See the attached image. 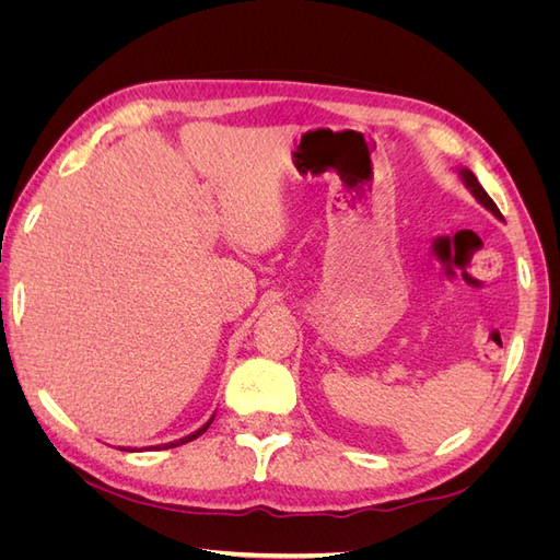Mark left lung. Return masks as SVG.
<instances>
[{"instance_id": "left-lung-1", "label": "left lung", "mask_w": 560, "mask_h": 560, "mask_svg": "<svg viewBox=\"0 0 560 560\" xmlns=\"http://www.w3.org/2000/svg\"><path fill=\"white\" fill-rule=\"evenodd\" d=\"M457 173H460V179H463V184L467 186V189L471 191V196L477 198V200L481 202V206H483L486 210H490V212H493L498 219H502V214H500L498 206H495V202H493V198H490V196L483 191V186L479 184L477 175H474V173L469 171V167H460V171H457Z\"/></svg>"}]
</instances>
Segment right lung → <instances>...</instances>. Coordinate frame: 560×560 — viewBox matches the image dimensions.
Returning a JSON list of instances; mask_svg holds the SVG:
<instances>
[{"label": "right lung", "instance_id": "add662e5", "mask_svg": "<svg viewBox=\"0 0 560 560\" xmlns=\"http://www.w3.org/2000/svg\"><path fill=\"white\" fill-rule=\"evenodd\" d=\"M212 420H214V416H212V418L206 422V425L198 428L196 432L186 434V436H182V439H175V442H171V444H161V446H154V448H175V446H182V444H186V442H194V439H198L202 432H206V430L212 425Z\"/></svg>", "mask_w": 560, "mask_h": 560}]
</instances>
